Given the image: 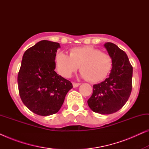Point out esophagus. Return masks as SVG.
<instances>
[{"label":"esophagus","instance_id":"obj_1","mask_svg":"<svg viewBox=\"0 0 149 149\" xmlns=\"http://www.w3.org/2000/svg\"><path fill=\"white\" fill-rule=\"evenodd\" d=\"M80 84H81V83H74V82L72 83V85H73V87H77L78 86H79V85H80Z\"/></svg>","mask_w":149,"mask_h":149}]
</instances>
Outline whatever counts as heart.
Masks as SVG:
<instances>
[{"mask_svg":"<svg viewBox=\"0 0 149 149\" xmlns=\"http://www.w3.org/2000/svg\"><path fill=\"white\" fill-rule=\"evenodd\" d=\"M55 62L58 72L64 77H70L80 66L82 77L91 83L103 81L113 67V59L109 54L89 46L71 49L70 56L58 53Z\"/></svg>","mask_w":149,"mask_h":149,"instance_id":"obj_1","label":"heart"}]
</instances>
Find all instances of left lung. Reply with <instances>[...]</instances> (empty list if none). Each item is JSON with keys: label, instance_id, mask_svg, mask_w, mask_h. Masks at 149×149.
<instances>
[{"label": "left lung", "instance_id": "1", "mask_svg": "<svg viewBox=\"0 0 149 149\" xmlns=\"http://www.w3.org/2000/svg\"><path fill=\"white\" fill-rule=\"evenodd\" d=\"M113 59V67L109 77L93 85V93L87 104L95 113L109 115L119 111L129 99L132 89L133 67L125 52L115 44H104Z\"/></svg>", "mask_w": 149, "mask_h": 149}]
</instances>
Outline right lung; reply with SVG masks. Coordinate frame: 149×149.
Segmentation results:
<instances>
[{"instance_id":"obj_1","label":"right lung","mask_w":149,"mask_h":149,"mask_svg":"<svg viewBox=\"0 0 149 149\" xmlns=\"http://www.w3.org/2000/svg\"><path fill=\"white\" fill-rule=\"evenodd\" d=\"M58 42L40 40L24 54L17 75L19 96L32 113L49 116L58 113L72 88L70 81L55 71Z\"/></svg>"}]
</instances>
